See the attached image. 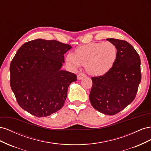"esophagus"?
Instances as JSON below:
<instances>
[{"label":"esophagus","mask_w":151,"mask_h":151,"mask_svg":"<svg viewBox=\"0 0 151 151\" xmlns=\"http://www.w3.org/2000/svg\"><path fill=\"white\" fill-rule=\"evenodd\" d=\"M85 77H86V75L84 74H83V73H79V74H77V79L81 80Z\"/></svg>","instance_id":"obj_1"}]
</instances>
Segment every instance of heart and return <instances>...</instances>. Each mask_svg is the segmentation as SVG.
Segmentation results:
<instances>
[{"mask_svg": "<svg viewBox=\"0 0 151 151\" xmlns=\"http://www.w3.org/2000/svg\"><path fill=\"white\" fill-rule=\"evenodd\" d=\"M118 55L117 47L111 42L89 43L77 48L74 55L66 56L67 64L74 69L81 65H85L86 70L93 76H101L111 69Z\"/></svg>", "mask_w": 151, "mask_h": 151, "instance_id": "b5f03b06", "label": "heart"}]
</instances>
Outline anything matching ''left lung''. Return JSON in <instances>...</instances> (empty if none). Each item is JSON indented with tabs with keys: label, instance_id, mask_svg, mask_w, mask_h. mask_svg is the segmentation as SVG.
<instances>
[{
	"label": "left lung",
	"instance_id": "obj_1",
	"mask_svg": "<svg viewBox=\"0 0 151 151\" xmlns=\"http://www.w3.org/2000/svg\"><path fill=\"white\" fill-rule=\"evenodd\" d=\"M118 50L113 67L102 76L92 77L89 100L94 109L114 115L134 101L141 81L140 58L132 45L125 40L107 38Z\"/></svg>",
	"mask_w": 151,
	"mask_h": 151
}]
</instances>
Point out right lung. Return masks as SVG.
Wrapping results in <instances>:
<instances>
[{"label":"right lung","instance_id":"add662e5","mask_svg":"<svg viewBox=\"0 0 151 151\" xmlns=\"http://www.w3.org/2000/svg\"><path fill=\"white\" fill-rule=\"evenodd\" d=\"M69 45L36 39L23 44L10 65V84L19 106L37 117L49 116L65 103L76 74L61 68Z\"/></svg>","mask_w":151,"mask_h":151}]
</instances>
